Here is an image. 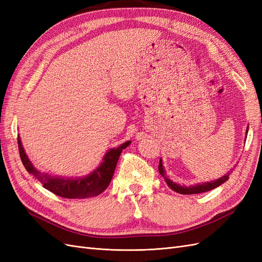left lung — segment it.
I'll return each mask as SVG.
<instances>
[{"mask_svg": "<svg viewBox=\"0 0 262 262\" xmlns=\"http://www.w3.org/2000/svg\"><path fill=\"white\" fill-rule=\"evenodd\" d=\"M247 132H248V129H247ZM158 171H160L161 175L165 178V180H166V182H167V185L169 186V188L171 190H173V191H176V192L181 193V194H194V193H202V192L210 191V190L221 186L222 184H224V182L227 181V179L229 177V172H227L225 176L219 178L217 180H213L211 182H204V184H202V185L199 184V185H195V186L185 187V186H180L178 184H175V182H172L171 180H169L167 177H166V172L164 170L162 161H160V165H158Z\"/></svg>", "mask_w": 262, "mask_h": 262, "instance_id": "left-lung-1", "label": "left lung"}]
</instances>
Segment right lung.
I'll use <instances>...</instances> for the list:
<instances>
[{"mask_svg":"<svg viewBox=\"0 0 262 262\" xmlns=\"http://www.w3.org/2000/svg\"><path fill=\"white\" fill-rule=\"evenodd\" d=\"M17 142L20 160L27 171L31 173L37 180L40 181L43 188L49 190L54 194L62 198H68V199H84V198L97 195L104 191L109 186L110 181H112L118 158L120 156L122 149L131 143L130 141H128L117 148L110 149L105 155L104 162L91 175L84 178L64 179L52 177L48 175V173L39 172L28 160L25 150H24L21 146L19 137H17Z\"/></svg>","mask_w":262,"mask_h":262,"instance_id":"1","label":"right lung"}]
</instances>
